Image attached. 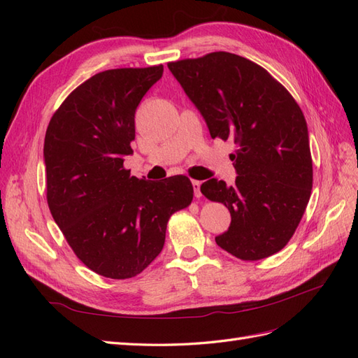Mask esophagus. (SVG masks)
I'll use <instances>...</instances> for the list:
<instances>
[{
  "label": "esophagus",
  "instance_id": "1",
  "mask_svg": "<svg viewBox=\"0 0 358 358\" xmlns=\"http://www.w3.org/2000/svg\"><path fill=\"white\" fill-rule=\"evenodd\" d=\"M200 185H201V182L200 180H192V188H194V196H196L197 199L201 196V192H200Z\"/></svg>",
  "mask_w": 358,
  "mask_h": 358
}]
</instances>
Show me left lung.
<instances>
[{
    "instance_id": "8db88e82",
    "label": "left lung",
    "mask_w": 358,
    "mask_h": 358,
    "mask_svg": "<svg viewBox=\"0 0 358 358\" xmlns=\"http://www.w3.org/2000/svg\"><path fill=\"white\" fill-rule=\"evenodd\" d=\"M167 66L212 138L236 145L230 154L234 185L209 179L200 188L231 215L216 245L245 262L279 252L294 234L312 189L308 125L299 104L267 70L234 53L213 52Z\"/></svg>"
}]
</instances>
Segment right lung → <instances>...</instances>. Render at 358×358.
I'll list each match as a JSON object with an SVG mask.
<instances>
[{"mask_svg":"<svg viewBox=\"0 0 358 358\" xmlns=\"http://www.w3.org/2000/svg\"><path fill=\"white\" fill-rule=\"evenodd\" d=\"M162 66L92 76L53 113L45 137L48 204L73 252L92 272L128 279L154 262L170 216L191 204L187 176L159 182L124 169L134 115Z\"/></svg>","mask_w":358,"mask_h":358,"instance_id":"add662e5","label":"right lung"}]
</instances>
